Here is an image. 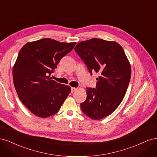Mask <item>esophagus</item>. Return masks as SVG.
Masks as SVG:
<instances>
[{"label": "esophagus", "instance_id": "esophagus-1", "mask_svg": "<svg viewBox=\"0 0 157 157\" xmlns=\"http://www.w3.org/2000/svg\"><path fill=\"white\" fill-rule=\"evenodd\" d=\"M76 90H77V88H75V87H72V89H71L72 93H74V92H75V91H76Z\"/></svg>", "mask_w": 157, "mask_h": 157}]
</instances>
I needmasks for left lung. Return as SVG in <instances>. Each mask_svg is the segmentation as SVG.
I'll return each mask as SVG.
<instances>
[{"mask_svg": "<svg viewBox=\"0 0 157 157\" xmlns=\"http://www.w3.org/2000/svg\"><path fill=\"white\" fill-rule=\"evenodd\" d=\"M89 72L98 73L96 89L87 87L82 112L95 120L112 113L122 102L129 85L131 66L121 45L115 41L92 38L74 48Z\"/></svg>", "mask_w": 157, "mask_h": 157, "instance_id": "left-lung-1", "label": "left lung"}]
</instances>
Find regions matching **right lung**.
<instances>
[{"mask_svg": "<svg viewBox=\"0 0 157 157\" xmlns=\"http://www.w3.org/2000/svg\"><path fill=\"white\" fill-rule=\"evenodd\" d=\"M75 44L46 38L27 42L20 49L12 70L14 87L23 105L38 117L57 113L71 92L68 85L49 77Z\"/></svg>", "mask_w": 157, "mask_h": 157, "instance_id": "obj_1", "label": "right lung"}]
</instances>
